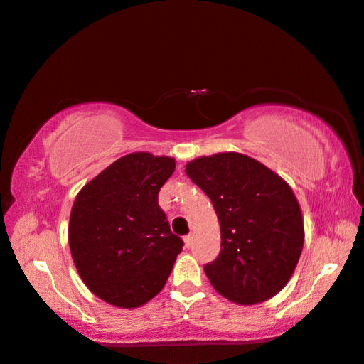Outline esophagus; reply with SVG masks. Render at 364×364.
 <instances>
[{
	"label": "esophagus",
	"instance_id": "34e87169",
	"mask_svg": "<svg viewBox=\"0 0 364 364\" xmlns=\"http://www.w3.org/2000/svg\"><path fill=\"white\" fill-rule=\"evenodd\" d=\"M184 245H186V247L189 249V247H191V244H193V235L191 234H189V235H184Z\"/></svg>",
	"mask_w": 364,
	"mask_h": 364
}]
</instances>
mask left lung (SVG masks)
<instances>
[{
	"mask_svg": "<svg viewBox=\"0 0 364 364\" xmlns=\"http://www.w3.org/2000/svg\"><path fill=\"white\" fill-rule=\"evenodd\" d=\"M186 175L211 199L221 226V252L204 265L224 299L254 305L289 282L304 249V218L277 173L235 151L199 156Z\"/></svg>",
	"mask_w": 364,
	"mask_h": 364,
	"instance_id": "8db88e82",
	"label": "left lung"
}]
</instances>
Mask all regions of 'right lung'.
Instances as JSON below:
<instances>
[{
	"instance_id": "right-lung-1",
	"label": "right lung",
	"mask_w": 364,
	"mask_h": 364,
	"mask_svg": "<svg viewBox=\"0 0 364 364\" xmlns=\"http://www.w3.org/2000/svg\"><path fill=\"white\" fill-rule=\"evenodd\" d=\"M171 156L130 153L107 166L75 196L69 247L92 294L136 309L170 277L183 240L171 232L158 193L175 171Z\"/></svg>"
}]
</instances>
